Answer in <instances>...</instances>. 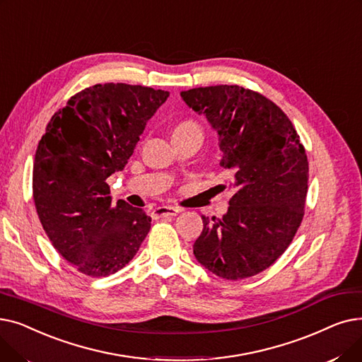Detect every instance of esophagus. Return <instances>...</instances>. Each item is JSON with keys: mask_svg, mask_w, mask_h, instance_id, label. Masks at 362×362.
Segmentation results:
<instances>
[{"mask_svg": "<svg viewBox=\"0 0 362 362\" xmlns=\"http://www.w3.org/2000/svg\"><path fill=\"white\" fill-rule=\"evenodd\" d=\"M181 212V209L174 208V206H159V208H154L151 211L153 218H163V216H175Z\"/></svg>", "mask_w": 362, "mask_h": 362, "instance_id": "obj_1", "label": "esophagus"}]
</instances>
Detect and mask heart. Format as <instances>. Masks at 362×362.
<instances>
[{"instance_id": "1", "label": "heart", "mask_w": 362, "mask_h": 362, "mask_svg": "<svg viewBox=\"0 0 362 362\" xmlns=\"http://www.w3.org/2000/svg\"><path fill=\"white\" fill-rule=\"evenodd\" d=\"M181 128H199V127L196 124H193V122H184V124L177 127V129H181Z\"/></svg>"}]
</instances>
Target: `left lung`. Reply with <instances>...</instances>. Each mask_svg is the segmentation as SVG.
<instances>
[{
	"mask_svg": "<svg viewBox=\"0 0 362 362\" xmlns=\"http://www.w3.org/2000/svg\"><path fill=\"white\" fill-rule=\"evenodd\" d=\"M185 105L218 134L219 165L234 196L222 219L202 216L193 245L199 264L242 280L271 267L293 240L308 192V159L299 135L271 100L238 85L181 91Z\"/></svg>",
	"mask_w": 362,
	"mask_h": 362,
	"instance_id": "8db88e82",
	"label": "left lung"
}]
</instances>
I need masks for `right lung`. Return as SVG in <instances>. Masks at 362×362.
Returning <instances> with one entry per match:
<instances>
[{"label": "right lung", "mask_w": 362, "mask_h": 362, "mask_svg": "<svg viewBox=\"0 0 362 362\" xmlns=\"http://www.w3.org/2000/svg\"><path fill=\"white\" fill-rule=\"evenodd\" d=\"M168 97L141 85L97 83L74 95L47 125L33 162V200L51 243L85 275L122 269L150 230L143 209L112 203L106 180L125 168Z\"/></svg>", "instance_id": "add662e5"}]
</instances>
